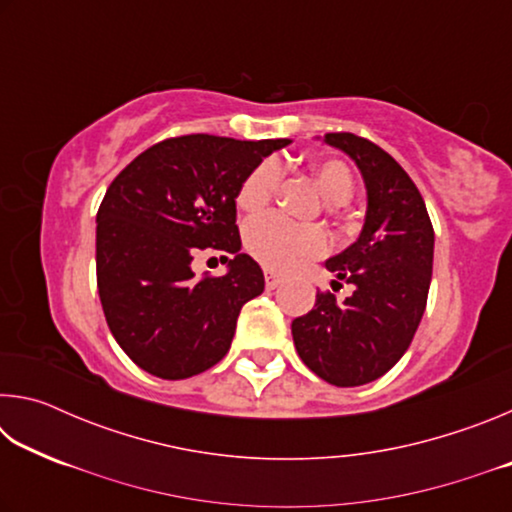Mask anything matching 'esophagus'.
<instances>
[{"instance_id":"1","label":"esophagus","mask_w":512,"mask_h":512,"mask_svg":"<svg viewBox=\"0 0 512 512\" xmlns=\"http://www.w3.org/2000/svg\"><path fill=\"white\" fill-rule=\"evenodd\" d=\"M282 284V277L271 271H266V289H277Z\"/></svg>"}]
</instances>
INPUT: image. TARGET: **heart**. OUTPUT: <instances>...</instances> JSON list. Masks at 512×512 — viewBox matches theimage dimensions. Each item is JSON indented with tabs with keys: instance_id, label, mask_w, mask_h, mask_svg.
<instances>
[{
	"instance_id": "b5f03b06",
	"label": "heart",
	"mask_w": 512,
	"mask_h": 512,
	"mask_svg": "<svg viewBox=\"0 0 512 512\" xmlns=\"http://www.w3.org/2000/svg\"><path fill=\"white\" fill-rule=\"evenodd\" d=\"M318 187L329 201H348L354 187L352 171L341 160H318L311 164ZM282 169L275 160H262L250 169L237 189V205L246 212H259L268 205L280 185ZM244 246L259 264L271 271H293L305 259L323 255L327 235L316 225H298L282 214H266L246 223Z\"/></svg>"
}]
</instances>
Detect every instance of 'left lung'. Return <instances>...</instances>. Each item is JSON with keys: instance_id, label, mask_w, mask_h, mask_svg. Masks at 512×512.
<instances>
[{"instance_id": "1", "label": "left lung", "mask_w": 512, "mask_h": 512, "mask_svg": "<svg viewBox=\"0 0 512 512\" xmlns=\"http://www.w3.org/2000/svg\"><path fill=\"white\" fill-rule=\"evenodd\" d=\"M325 142L357 162L368 192L359 239L325 262L354 293L336 302L320 291L291 334L311 372L348 388L386 375L409 350L427 307L433 225L409 173L384 149L354 133H327Z\"/></svg>"}]
</instances>
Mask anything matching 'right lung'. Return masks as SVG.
Masks as SVG:
<instances>
[{
  "label": "right lung",
  "instance_id": "1",
  "mask_svg": "<svg viewBox=\"0 0 512 512\" xmlns=\"http://www.w3.org/2000/svg\"><path fill=\"white\" fill-rule=\"evenodd\" d=\"M291 140L183 135L153 144L112 180L97 212V287L119 348L160 379H187L230 350L237 318L264 291L241 250L237 189ZM236 255L229 273L196 281L201 249Z\"/></svg>",
  "mask_w": 512,
  "mask_h": 512
}]
</instances>
